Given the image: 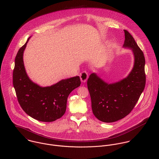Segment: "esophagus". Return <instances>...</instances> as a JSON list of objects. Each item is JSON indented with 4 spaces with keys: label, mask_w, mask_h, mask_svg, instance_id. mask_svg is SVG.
I'll return each instance as SVG.
<instances>
[{
    "label": "esophagus",
    "mask_w": 159,
    "mask_h": 159,
    "mask_svg": "<svg viewBox=\"0 0 159 159\" xmlns=\"http://www.w3.org/2000/svg\"><path fill=\"white\" fill-rule=\"evenodd\" d=\"M80 78L82 82H85L88 79V74L86 71H83L80 74Z\"/></svg>",
    "instance_id": "esophagus-1"
}]
</instances>
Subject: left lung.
Returning <instances> with one entry per match:
<instances>
[{
  "instance_id": "8db88e82",
  "label": "left lung",
  "mask_w": 159,
  "mask_h": 159,
  "mask_svg": "<svg viewBox=\"0 0 159 159\" xmlns=\"http://www.w3.org/2000/svg\"><path fill=\"white\" fill-rule=\"evenodd\" d=\"M123 47L130 49L134 57L131 70L126 77L107 83L95 72L90 74L87 87L91 97L92 111L100 121L119 120L132 111L143 93L146 84L145 58L132 35L126 30Z\"/></svg>"
}]
</instances>
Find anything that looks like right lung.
I'll return each mask as SVG.
<instances>
[{"label": "right lung", "instance_id": "obj_1", "mask_svg": "<svg viewBox=\"0 0 159 159\" xmlns=\"http://www.w3.org/2000/svg\"><path fill=\"white\" fill-rule=\"evenodd\" d=\"M26 43L18 52L15 60L13 84L19 104L33 119L51 122L61 118L66 112L70 92L80 85L79 76L62 79L47 87H42L29 77L24 64L23 54Z\"/></svg>", "mask_w": 159, "mask_h": 159}]
</instances>
